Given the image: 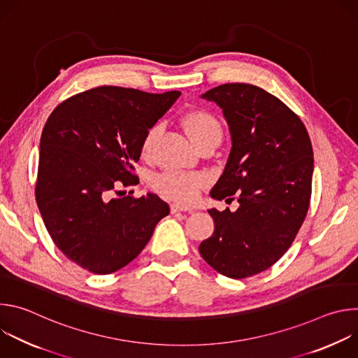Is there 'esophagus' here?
<instances>
[{
  "mask_svg": "<svg viewBox=\"0 0 358 358\" xmlns=\"http://www.w3.org/2000/svg\"><path fill=\"white\" fill-rule=\"evenodd\" d=\"M187 211H191V208H188L185 206H181V203H178V202L171 203V213L173 214H176V213H187Z\"/></svg>",
  "mask_w": 358,
  "mask_h": 358,
  "instance_id": "34e87169",
  "label": "esophagus"
}]
</instances>
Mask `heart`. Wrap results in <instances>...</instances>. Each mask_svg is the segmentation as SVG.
<instances>
[{
    "label": "heart",
    "instance_id": "heart-1",
    "mask_svg": "<svg viewBox=\"0 0 358 358\" xmlns=\"http://www.w3.org/2000/svg\"><path fill=\"white\" fill-rule=\"evenodd\" d=\"M182 127L195 145L207 140H220L222 134L220 122L215 119L214 115L206 110H192L187 113L182 117ZM160 131V124L151 126L145 131L141 143L143 156L150 155L151 147L155 144ZM152 184H155V187L162 194L167 195L169 198L182 203H188L198 196L199 189L207 184V177L199 173L169 171L157 176L152 180Z\"/></svg>",
    "mask_w": 358,
    "mask_h": 358
}]
</instances>
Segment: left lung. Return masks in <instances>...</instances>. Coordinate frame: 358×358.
Returning <instances> with one entry per match:
<instances>
[{
    "label": "left lung",
    "mask_w": 358,
    "mask_h": 358,
    "mask_svg": "<svg viewBox=\"0 0 358 358\" xmlns=\"http://www.w3.org/2000/svg\"><path fill=\"white\" fill-rule=\"evenodd\" d=\"M228 123L231 151L210 195L236 211L208 210L214 234L199 253L224 276L243 279L278 262L309 210L313 148L301 120L278 97L248 83H225L201 94Z\"/></svg>",
    "instance_id": "8db88e82"
}]
</instances>
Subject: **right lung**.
<instances>
[{
	"mask_svg": "<svg viewBox=\"0 0 358 358\" xmlns=\"http://www.w3.org/2000/svg\"><path fill=\"white\" fill-rule=\"evenodd\" d=\"M180 94L101 86L69 97L48 117L39 143L36 203L55 245L83 269L108 275L124 268L170 214L156 194H113L138 182L131 170L143 137Z\"/></svg>",
	"mask_w": 358,
	"mask_h": 358,
	"instance_id": "obj_1",
	"label": "right lung"
}]
</instances>
